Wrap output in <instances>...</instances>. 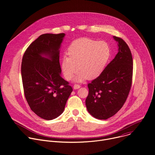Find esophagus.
Masks as SVG:
<instances>
[{
  "label": "esophagus",
  "mask_w": 155,
  "mask_h": 155,
  "mask_svg": "<svg viewBox=\"0 0 155 155\" xmlns=\"http://www.w3.org/2000/svg\"><path fill=\"white\" fill-rule=\"evenodd\" d=\"M80 87V85L79 84H75L74 85V90H77V89H79V88Z\"/></svg>",
  "instance_id": "1"
}]
</instances>
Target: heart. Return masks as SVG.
<instances>
[{"mask_svg": "<svg viewBox=\"0 0 155 155\" xmlns=\"http://www.w3.org/2000/svg\"><path fill=\"white\" fill-rule=\"evenodd\" d=\"M67 55L61 59V68L66 80H71L77 71L75 80H93L104 71L110 56L109 45L104 41L80 38L69 46Z\"/></svg>", "mask_w": 155, "mask_h": 155, "instance_id": "heart-1", "label": "heart"}]
</instances>
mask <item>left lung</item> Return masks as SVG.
Here are the masks:
<instances>
[{
	"label": "left lung",
	"mask_w": 155,
	"mask_h": 155,
	"mask_svg": "<svg viewBox=\"0 0 155 155\" xmlns=\"http://www.w3.org/2000/svg\"><path fill=\"white\" fill-rule=\"evenodd\" d=\"M118 43V52L102 73L87 84L89 94L86 99L88 112L94 118L107 120L123 106L132 85L133 60L127 43L114 36Z\"/></svg>",
	"instance_id": "obj_1"
}]
</instances>
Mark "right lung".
I'll use <instances>...</instances> for the list:
<instances>
[{
    "instance_id": "1",
    "label": "right lung",
    "mask_w": 155,
    "mask_h": 155,
    "mask_svg": "<svg viewBox=\"0 0 155 155\" xmlns=\"http://www.w3.org/2000/svg\"><path fill=\"white\" fill-rule=\"evenodd\" d=\"M64 35V33L40 35L26 49L22 59L26 99L32 111L44 120L59 117L73 91L61 76L59 49Z\"/></svg>"
}]
</instances>
